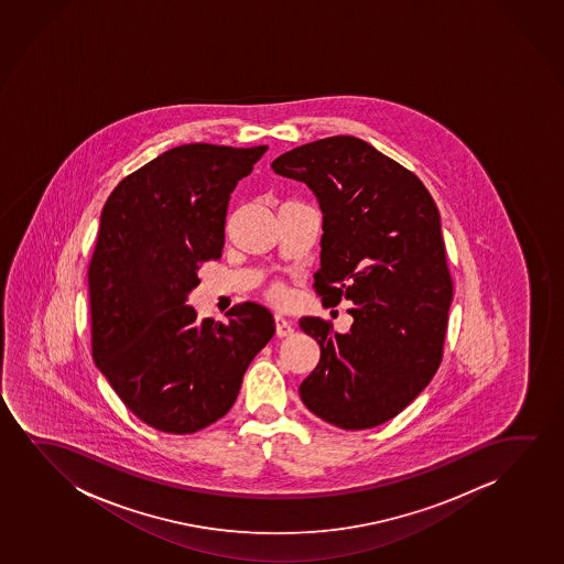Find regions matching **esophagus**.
I'll list each match as a JSON object with an SVG mask.
<instances>
[{
    "instance_id": "obj_1",
    "label": "esophagus",
    "mask_w": 564,
    "mask_h": 564,
    "mask_svg": "<svg viewBox=\"0 0 564 564\" xmlns=\"http://www.w3.org/2000/svg\"><path fill=\"white\" fill-rule=\"evenodd\" d=\"M293 332L291 322L286 317L281 316V314H275V333H278V337H289V335H293Z\"/></svg>"
}]
</instances>
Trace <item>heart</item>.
Masks as SVG:
<instances>
[{"instance_id": "1", "label": "heart", "mask_w": 564, "mask_h": 564, "mask_svg": "<svg viewBox=\"0 0 564 564\" xmlns=\"http://www.w3.org/2000/svg\"><path fill=\"white\" fill-rule=\"evenodd\" d=\"M268 296H270V301L283 302L285 301V289H283V286L273 285L270 291H268Z\"/></svg>"}]
</instances>
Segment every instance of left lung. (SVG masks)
<instances>
[{"label": "left lung", "instance_id": "8db88e82", "mask_svg": "<svg viewBox=\"0 0 564 564\" xmlns=\"http://www.w3.org/2000/svg\"><path fill=\"white\" fill-rule=\"evenodd\" d=\"M271 170L319 202L316 293L332 306L352 302L348 333L302 317L322 350L302 402L343 430L376 427L424 391L443 358L453 281L440 209L412 171L347 134L294 148Z\"/></svg>", "mask_w": 564, "mask_h": 564}]
</instances>
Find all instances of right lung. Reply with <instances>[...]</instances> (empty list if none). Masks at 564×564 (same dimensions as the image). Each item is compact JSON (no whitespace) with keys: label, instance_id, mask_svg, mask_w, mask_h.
Returning a JSON list of instances; mask_svg holds the SVG:
<instances>
[{"label":"right lung","instance_id":"add662e5","mask_svg":"<svg viewBox=\"0 0 564 564\" xmlns=\"http://www.w3.org/2000/svg\"><path fill=\"white\" fill-rule=\"evenodd\" d=\"M268 147L171 148L124 177L101 209L90 268L94 362L124 406L165 433H194L237 401L248 364L275 333L270 310L198 319L188 294L217 260L240 178Z\"/></svg>","mask_w":564,"mask_h":564}]
</instances>
